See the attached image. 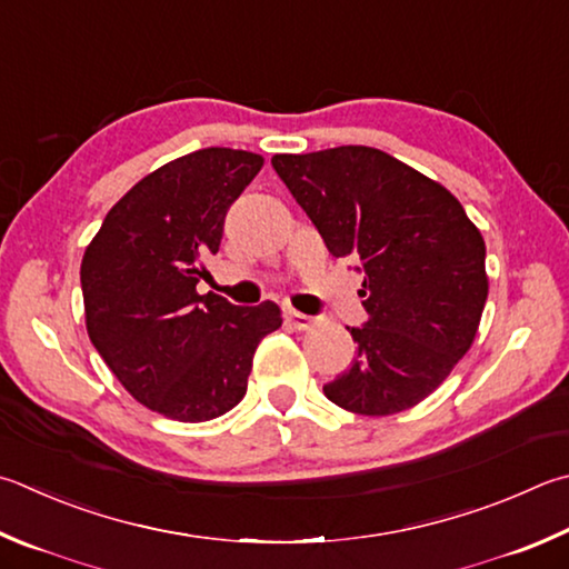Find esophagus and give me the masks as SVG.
Segmentation results:
<instances>
[{
    "label": "esophagus",
    "mask_w": 569,
    "mask_h": 569,
    "mask_svg": "<svg viewBox=\"0 0 569 569\" xmlns=\"http://www.w3.org/2000/svg\"><path fill=\"white\" fill-rule=\"evenodd\" d=\"M288 320H291V326L298 328V330H311L318 323V318L298 313V311H288Z\"/></svg>",
    "instance_id": "esophagus-1"
}]
</instances>
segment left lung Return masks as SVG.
Masks as SVG:
<instances>
[{
    "label": "left lung",
    "mask_w": 569,
    "mask_h": 569,
    "mask_svg": "<svg viewBox=\"0 0 569 569\" xmlns=\"http://www.w3.org/2000/svg\"><path fill=\"white\" fill-rule=\"evenodd\" d=\"M281 181L326 249L363 271L358 356L323 386L358 416L426 400L468 353L488 298L485 241L446 186L370 147L276 153Z\"/></svg>",
    "instance_id": "obj_1"
}]
</instances>
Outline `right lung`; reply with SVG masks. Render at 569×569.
Segmentation results:
<instances>
[{
  "label": "right lung",
  "instance_id": "right-lung-1",
  "mask_svg": "<svg viewBox=\"0 0 569 569\" xmlns=\"http://www.w3.org/2000/svg\"><path fill=\"white\" fill-rule=\"evenodd\" d=\"M261 167L223 147L163 163L113 203L81 258L91 343L141 406L171 420L239 406L258 343L283 323L273 301L241 308L196 291L229 206Z\"/></svg>",
  "mask_w": 569,
  "mask_h": 569
}]
</instances>
